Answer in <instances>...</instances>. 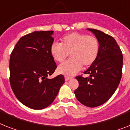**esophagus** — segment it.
<instances>
[{
  "label": "esophagus",
  "instance_id": "esophagus-1",
  "mask_svg": "<svg viewBox=\"0 0 130 130\" xmlns=\"http://www.w3.org/2000/svg\"><path fill=\"white\" fill-rule=\"evenodd\" d=\"M69 79H71V77H67V76H65V80H69Z\"/></svg>",
  "mask_w": 130,
  "mask_h": 130
}]
</instances>
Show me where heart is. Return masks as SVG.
<instances>
[{
	"mask_svg": "<svg viewBox=\"0 0 130 130\" xmlns=\"http://www.w3.org/2000/svg\"><path fill=\"white\" fill-rule=\"evenodd\" d=\"M100 43L96 37L79 32H73L62 38L61 43L54 41L50 46V53L57 62H63L70 54L71 59L58 67L61 74L71 76L89 67L96 60Z\"/></svg>",
	"mask_w": 130,
	"mask_h": 130,
	"instance_id": "heart-1",
	"label": "heart"
}]
</instances>
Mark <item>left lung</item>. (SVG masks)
<instances>
[{"instance_id": "left-lung-1", "label": "left lung", "mask_w": 130, "mask_h": 130, "mask_svg": "<svg viewBox=\"0 0 130 130\" xmlns=\"http://www.w3.org/2000/svg\"><path fill=\"white\" fill-rule=\"evenodd\" d=\"M87 30L98 38L99 53L95 62L84 72L90 76L76 77L78 87L74 92L81 104L93 108L108 101L118 87L122 75L123 55L113 37L96 29Z\"/></svg>"}]
</instances>
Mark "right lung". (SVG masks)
I'll list each match as a JSON object with an SVG mask.
<instances>
[{"label":"right lung","instance_id":"right-lung-1","mask_svg":"<svg viewBox=\"0 0 130 130\" xmlns=\"http://www.w3.org/2000/svg\"><path fill=\"white\" fill-rule=\"evenodd\" d=\"M53 31H34L22 37L10 58V83L20 102L41 110L52 104L65 83L59 75L50 79L57 65L50 53Z\"/></svg>","mask_w":130,"mask_h":130}]
</instances>
